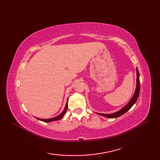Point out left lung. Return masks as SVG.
Listing matches in <instances>:
<instances>
[{
  "label": "left lung",
  "instance_id": "8db88e82",
  "mask_svg": "<svg viewBox=\"0 0 160 160\" xmlns=\"http://www.w3.org/2000/svg\"><path fill=\"white\" fill-rule=\"evenodd\" d=\"M136 72H137V78H136V87H135V90L133 96L131 98L130 101L125 105L124 107H122L121 109L119 111L115 112L113 113H110V114H104V113H96L102 115V116H104L105 118H116L121 116L123 114H124L126 112H127L130 108L132 107L138 98L139 94H140V74H139V71L138 68H136Z\"/></svg>",
  "mask_w": 160,
  "mask_h": 160
}]
</instances>
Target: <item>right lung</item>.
<instances>
[{"label":"right lung","instance_id":"obj_1","mask_svg":"<svg viewBox=\"0 0 160 160\" xmlns=\"http://www.w3.org/2000/svg\"><path fill=\"white\" fill-rule=\"evenodd\" d=\"M67 107H68V99H67V103H66V105L65 107H64V108L63 111L61 113L60 115H58V116H56L54 118H49V119H42V118H36L35 117L36 119H38V120H40V121H42V122H53V121H56V120H60L61 118H62L64 114H65L66 111L67 110Z\"/></svg>","mask_w":160,"mask_h":160}]
</instances>
